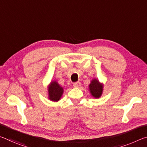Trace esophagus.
I'll return each instance as SVG.
<instances>
[{
  "mask_svg": "<svg viewBox=\"0 0 147 147\" xmlns=\"http://www.w3.org/2000/svg\"><path fill=\"white\" fill-rule=\"evenodd\" d=\"M80 85H81V84L80 82H74L73 84V86L75 87V88H79V87L80 86Z\"/></svg>",
  "mask_w": 147,
  "mask_h": 147,
  "instance_id": "obj_1",
  "label": "esophagus"
}]
</instances>
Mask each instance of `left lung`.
<instances>
[{
	"mask_svg": "<svg viewBox=\"0 0 147 147\" xmlns=\"http://www.w3.org/2000/svg\"><path fill=\"white\" fill-rule=\"evenodd\" d=\"M102 85L99 83L97 80L94 79L91 81L89 85V90H90L92 96L95 98H99L102 93Z\"/></svg>",
	"mask_w": 147,
	"mask_h": 147,
	"instance_id": "1",
	"label": "left lung"
}]
</instances>
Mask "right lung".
I'll list each match as a JSON object with an SVG mask.
<instances>
[{"label": "right lung", "instance_id": "obj_1", "mask_svg": "<svg viewBox=\"0 0 147 147\" xmlns=\"http://www.w3.org/2000/svg\"><path fill=\"white\" fill-rule=\"evenodd\" d=\"M63 89L56 82H52L49 87V98L53 101H58L63 94Z\"/></svg>", "mask_w": 147, "mask_h": 147}]
</instances>
